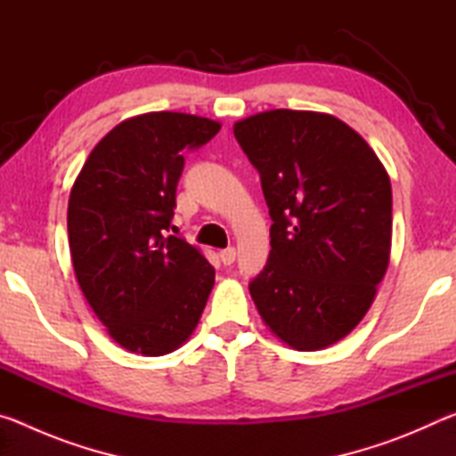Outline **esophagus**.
Returning <instances> with one entry per match:
<instances>
[{
	"instance_id": "1",
	"label": "esophagus",
	"mask_w": 456,
	"mask_h": 456,
	"mask_svg": "<svg viewBox=\"0 0 456 456\" xmlns=\"http://www.w3.org/2000/svg\"><path fill=\"white\" fill-rule=\"evenodd\" d=\"M219 257H221V261H223V265H231V264H233V261H235V257H237L235 247H227V249H221Z\"/></svg>"
}]
</instances>
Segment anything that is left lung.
<instances>
[{
  "label": "left lung",
  "instance_id": "left-lung-1",
  "mask_svg": "<svg viewBox=\"0 0 456 456\" xmlns=\"http://www.w3.org/2000/svg\"><path fill=\"white\" fill-rule=\"evenodd\" d=\"M233 133L261 176L272 251L249 291L265 326L312 352L350 334L388 269L392 187L380 159L331 114L267 110Z\"/></svg>",
  "mask_w": 456,
  "mask_h": 456
}]
</instances>
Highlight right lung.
Wrapping results in <instances>:
<instances>
[{"label":"right lung","instance_id":"obj_1","mask_svg":"<svg viewBox=\"0 0 456 456\" xmlns=\"http://www.w3.org/2000/svg\"><path fill=\"white\" fill-rule=\"evenodd\" d=\"M215 120L149 112L114 126L84 163L68 200L76 280L114 342L163 356L187 342L215 283L197 247L167 235L184 151L219 133Z\"/></svg>","mask_w":456,"mask_h":456}]
</instances>
